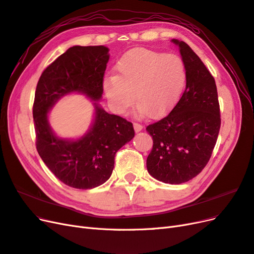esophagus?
Returning <instances> with one entry per match:
<instances>
[{"label": "esophagus", "mask_w": 254, "mask_h": 254, "mask_svg": "<svg viewBox=\"0 0 254 254\" xmlns=\"http://www.w3.org/2000/svg\"><path fill=\"white\" fill-rule=\"evenodd\" d=\"M133 127H134V130L136 132L141 131V130L143 129V125L140 124V123H133Z\"/></svg>", "instance_id": "obj_1"}]
</instances>
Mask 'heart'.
I'll return each instance as SVG.
<instances>
[{"instance_id":"b5f03b06","label":"heart","mask_w":254,"mask_h":254,"mask_svg":"<svg viewBox=\"0 0 254 254\" xmlns=\"http://www.w3.org/2000/svg\"><path fill=\"white\" fill-rule=\"evenodd\" d=\"M117 75L104 81L107 98L119 112L134 101L140 115L160 117L178 102L187 83V67L176 54L133 49L117 63Z\"/></svg>"}]
</instances>
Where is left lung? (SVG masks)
<instances>
[{"mask_svg":"<svg viewBox=\"0 0 254 254\" xmlns=\"http://www.w3.org/2000/svg\"><path fill=\"white\" fill-rule=\"evenodd\" d=\"M173 42L187 67V87L166 117L146 127L153 142L146 166L157 180L180 184L200 174L209 162L221 120L212 74L186 42Z\"/></svg>","mask_w":254,"mask_h":254,"instance_id":"8db88e82","label":"left lung"}]
</instances>
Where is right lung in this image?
<instances>
[{"instance_id":"obj_1","label":"right lung","mask_w":254,"mask_h":254,"mask_svg":"<svg viewBox=\"0 0 254 254\" xmlns=\"http://www.w3.org/2000/svg\"><path fill=\"white\" fill-rule=\"evenodd\" d=\"M109 50L103 45L70 48L42 72L37 83L33 117L36 147L43 162L66 186L88 190L110 178L118 150L134 136L131 122L95 104V120L81 139L66 141L53 133L48 112L60 97L80 92L101 99Z\"/></svg>"}]
</instances>
